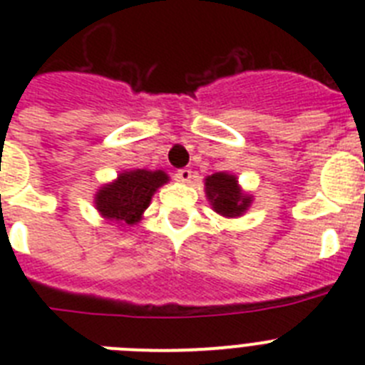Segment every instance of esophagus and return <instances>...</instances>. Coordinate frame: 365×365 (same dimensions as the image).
I'll return each mask as SVG.
<instances>
[{"label":"esophagus","instance_id":"obj_1","mask_svg":"<svg viewBox=\"0 0 365 365\" xmlns=\"http://www.w3.org/2000/svg\"><path fill=\"white\" fill-rule=\"evenodd\" d=\"M177 180H180V182H190L192 180V170H188V168H182V170H179V172L175 173Z\"/></svg>","mask_w":365,"mask_h":365}]
</instances>
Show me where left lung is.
<instances>
[{"label": "left lung", "instance_id": "obj_1", "mask_svg": "<svg viewBox=\"0 0 365 365\" xmlns=\"http://www.w3.org/2000/svg\"><path fill=\"white\" fill-rule=\"evenodd\" d=\"M205 192L212 208L222 217H240L252 202V197L240 188L235 175L225 172L206 177Z\"/></svg>", "mask_w": 365, "mask_h": 365}]
</instances>
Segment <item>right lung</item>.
<instances>
[{"instance_id":"add662e5","label":"right lung","mask_w":365,"mask_h":365,"mask_svg":"<svg viewBox=\"0 0 365 365\" xmlns=\"http://www.w3.org/2000/svg\"><path fill=\"white\" fill-rule=\"evenodd\" d=\"M170 177L163 170H130L109 185L102 186L95 195V206L100 215L118 225H137L150 206L153 193L168 182Z\"/></svg>"}]
</instances>
